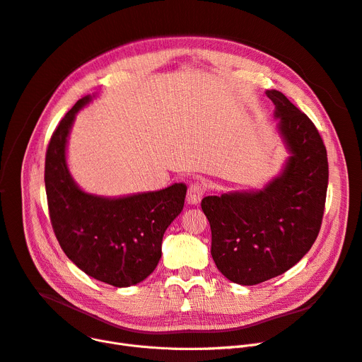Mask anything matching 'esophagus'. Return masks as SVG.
Segmentation results:
<instances>
[{
  "label": "esophagus",
  "instance_id": "obj_1",
  "mask_svg": "<svg viewBox=\"0 0 362 362\" xmlns=\"http://www.w3.org/2000/svg\"><path fill=\"white\" fill-rule=\"evenodd\" d=\"M205 195V186L202 183H192L189 185L187 187V195H186V199H187V204L191 205H198L201 202V199L204 198Z\"/></svg>",
  "mask_w": 362,
  "mask_h": 362
}]
</instances>
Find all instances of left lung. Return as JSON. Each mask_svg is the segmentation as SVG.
<instances>
[{"label":"left lung","instance_id":"8db88e82","mask_svg":"<svg viewBox=\"0 0 362 362\" xmlns=\"http://www.w3.org/2000/svg\"><path fill=\"white\" fill-rule=\"evenodd\" d=\"M265 93L291 154L280 175L259 191L205 197L201 202L211 226L217 269L243 286L283 274L311 250L329 183L327 151L314 123L281 92Z\"/></svg>","mask_w":362,"mask_h":362}]
</instances>
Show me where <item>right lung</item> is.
Segmentation results:
<instances>
[{
    "label": "right lung",
    "instance_id": "right-lung-1",
    "mask_svg": "<svg viewBox=\"0 0 362 362\" xmlns=\"http://www.w3.org/2000/svg\"><path fill=\"white\" fill-rule=\"evenodd\" d=\"M92 98L73 105L54 130L45 157L49 218L62 250L88 276L116 288L141 283L161 258L164 232L183 210L186 185L108 198L88 194L73 180L66 148L78 114Z\"/></svg>",
    "mask_w": 362,
    "mask_h": 362
}]
</instances>
